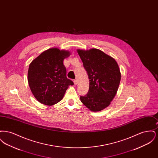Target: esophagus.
I'll list each match as a JSON object with an SVG mask.
<instances>
[{
	"instance_id": "obj_1",
	"label": "esophagus",
	"mask_w": 158,
	"mask_h": 158,
	"mask_svg": "<svg viewBox=\"0 0 158 158\" xmlns=\"http://www.w3.org/2000/svg\"><path fill=\"white\" fill-rule=\"evenodd\" d=\"M73 82H74V83H75V85H77V79H75Z\"/></svg>"
}]
</instances>
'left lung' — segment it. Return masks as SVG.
Wrapping results in <instances>:
<instances>
[{"mask_svg": "<svg viewBox=\"0 0 158 158\" xmlns=\"http://www.w3.org/2000/svg\"><path fill=\"white\" fill-rule=\"evenodd\" d=\"M89 80L88 94L81 96L83 105L92 111H99L107 107L114 98L121 80L117 61L100 50H77Z\"/></svg>", "mask_w": 158, "mask_h": 158, "instance_id": "obj_1", "label": "left lung"}]
</instances>
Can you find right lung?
<instances>
[{
	"mask_svg": "<svg viewBox=\"0 0 158 158\" xmlns=\"http://www.w3.org/2000/svg\"><path fill=\"white\" fill-rule=\"evenodd\" d=\"M70 52L57 48H50L32 60L29 66L28 81L31 90L40 103L53 105L60 101L69 85L64 59Z\"/></svg>",
	"mask_w": 158,
	"mask_h": 158,
	"instance_id": "1",
	"label": "right lung"
}]
</instances>
